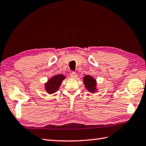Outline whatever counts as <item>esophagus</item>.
Segmentation results:
<instances>
[{"label": "esophagus", "instance_id": "34e87169", "mask_svg": "<svg viewBox=\"0 0 146 146\" xmlns=\"http://www.w3.org/2000/svg\"><path fill=\"white\" fill-rule=\"evenodd\" d=\"M70 76L72 78H76L77 76H78V75H77V74L75 72H72L70 74Z\"/></svg>", "mask_w": 146, "mask_h": 146}]
</instances>
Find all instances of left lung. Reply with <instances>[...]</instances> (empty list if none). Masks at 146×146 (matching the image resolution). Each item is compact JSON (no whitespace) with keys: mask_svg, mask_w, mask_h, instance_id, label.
I'll use <instances>...</instances> for the list:
<instances>
[{"mask_svg":"<svg viewBox=\"0 0 146 146\" xmlns=\"http://www.w3.org/2000/svg\"><path fill=\"white\" fill-rule=\"evenodd\" d=\"M84 84L86 88L91 93H95L97 91L96 89L97 82L95 79H93L91 76L86 75L84 77Z\"/></svg>","mask_w":146,"mask_h":146,"instance_id":"left-lung-1","label":"left lung"}]
</instances>
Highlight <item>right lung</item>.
<instances>
[{"mask_svg": "<svg viewBox=\"0 0 146 146\" xmlns=\"http://www.w3.org/2000/svg\"><path fill=\"white\" fill-rule=\"evenodd\" d=\"M65 77L62 74H58L49 79L45 84V90L49 94L56 92L58 90L63 80Z\"/></svg>", "mask_w": 146, "mask_h": 146, "instance_id": "right-lung-1", "label": "right lung"}]
</instances>
